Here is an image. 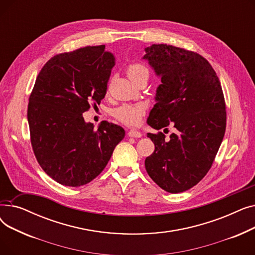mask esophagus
<instances>
[{
  "label": "esophagus",
  "mask_w": 255,
  "mask_h": 255,
  "mask_svg": "<svg viewBox=\"0 0 255 255\" xmlns=\"http://www.w3.org/2000/svg\"><path fill=\"white\" fill-rule=\"evenodd\" d=\"M128 135H129L130 137L138 138V137H141V133H140L138 130L131 129V130H129V132H128Z\"/></svg>",
  "instance_id": "34e87169"
}]
</instances>
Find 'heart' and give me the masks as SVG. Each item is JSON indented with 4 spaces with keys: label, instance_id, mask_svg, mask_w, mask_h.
<instances>
[{
    "label": "heart",
    "instance_id": "heart-1",
    "mask_svg": "<svg viewBox=\"0 0 255 255\" xmlns=\"http://www.w3.org/2000/svg\"><path fill=\"white\" fill-rule=\"evenodd\" d=\"M127 74L132 80L142 75L149 76V70L141 63H133L128 66ZM112 114L120 122L129 126H135L144 115V106L141 104H123L115 109Z\"/></svg>",
    "mask_w": 255,
    "mask_h": 255
}]
</instances>
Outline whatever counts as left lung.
Segmentation results:
<instances>
[{"label":"left lung","instance_id":"obj_1","mask_svg":"<svg viewBox=\"0 0 255 255\" xmlns=\"http://www.w3.org/2000/svg\"><path fill=\"white\" fill-rule=\"evenodd\" d=\"M143 59L161 77L146 122L157 130L177 129L169 139L162 132L148 133L155 151L144 166L160 188L180 193L207 175L222 142L226 111L221 84L211 64L191 50L152 44Z\"/></svg>","mask_w":255,"mask_h":255}]
</instances>
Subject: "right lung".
Returning a JSON list of instances; mask_svg holds the SVG:
<instances>
[{"instance_id": "1", "label": "right lung", "mask_w": 255, "mask_h": 255, "mask_svg": "<svg viewBox=\"0 0 255 255\" xmlns=\"http://www.w3.org/2000/svg\"><path fill=\"white\" fill-rule=\"evenodd\" d=\"M115 56L105 45L52 57L39 72L29 98L31 143L39 165L70 187L90 183L104 169L125 130L103 121L95 129L83 114L104 98Z\"/></svg>"}]
</instances>
